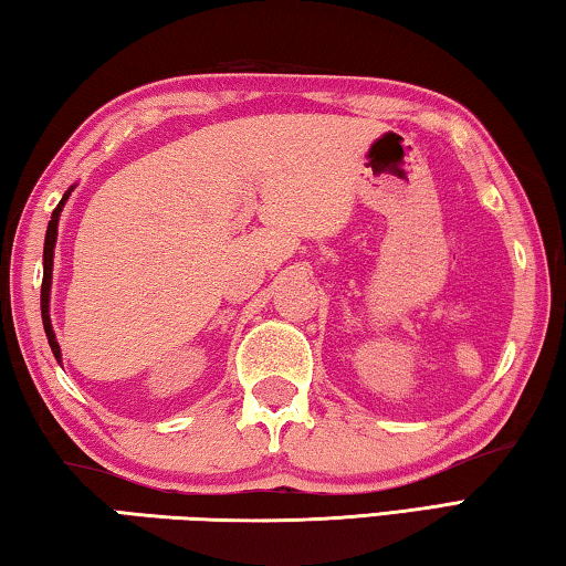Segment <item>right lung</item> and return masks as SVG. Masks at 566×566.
Instances as JSON below:
<instances>
[{
  "label": "right lung",
  "mask_w": 566,
  "mask_h": 566,
  "mask_svg": "<svg viewBox=\"0 0 566 566\" xmlns=\"http://www.w3.org/2000/svg\"><path fill=\"white\" fill-rule=\"evenodd\" d=\"M74 191V185L64 191V197L60 199V205L52 212L50 224H46V237H44V276H42V324H44V332H46V339H50V347L54 359L62 364V349H60V342H56V334L52 327V317H50V294H52V270H54V247H56V229H60V217H62V209L66 205V199Z\"/></svg>",
  "instance_id": "obj_1"
}]
</instances>
